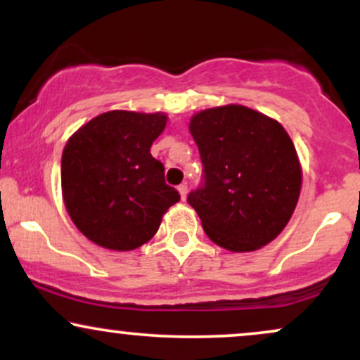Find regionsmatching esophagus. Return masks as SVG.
I'll list each match as a JSON object with an SVG mask.
<instances>
[{
	"mask_svg": "<svg viewBox=\"0 0 360 360\" xmlns=\"http://www.w3.org/2000/svg\"><path fill=\"white\" fill-rule=\"evenodd\" d=\"M177 191H179V194H181V200H186V196H188V184L186 183H183V184H179L177 186Z\"/></svg>",
	"mask_w": 360,
	"mask_h": 360,
	"instance_id": "1",
	"label": "esophagus"
}]
</instances>
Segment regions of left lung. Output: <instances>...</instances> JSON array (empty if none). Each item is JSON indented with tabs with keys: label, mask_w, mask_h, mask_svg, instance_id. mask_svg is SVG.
Returning <instances> with one entry per match:
<instances>
[{
	"label": "left lung",
	"mask_w": 360,
	"mask_h": 360,
	"mask_svg": "<svg viewBox=\"0 0 360 360\" xmlns=\"http://www.w3.org/2000/svg\"><path fill=\"white\" fill-rule=\"evenodd\" d=\"M203 183L189 193L210 240L232 252L267 245L283 232L301 189V166L281 123L242 105L200 111L189 122Z\"/></svg>",
	"instance_id": "8db88e82"
}]
</instances>
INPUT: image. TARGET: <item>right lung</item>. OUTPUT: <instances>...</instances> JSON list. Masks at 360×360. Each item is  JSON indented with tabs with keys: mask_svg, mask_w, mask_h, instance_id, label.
<instances>
[{
	"mask_svg": "<svg viewBox=\"0 0 360 360\" xmlns=\"http://www.w3.org/2000/svg\"><path fill=\"white\" fill-rule=\"evenodd\" d=\"M164 113L106 111L82 125L62 152V194L69 217L91 242L134 250L150 240L179 201L150 154Z\"/></svg>",
	"mask_w": 360,
	"mask_h": 360,
	"instance_id": "add662e5",
	"label": "right lung"
}]
</instances>
